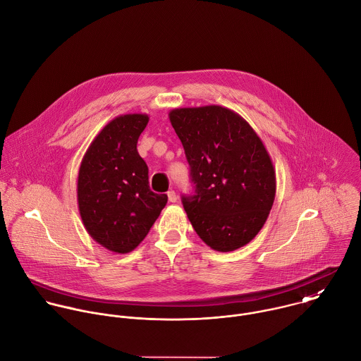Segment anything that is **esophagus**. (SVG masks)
<instances>
[{
	"label": "esophagus",
	"mask_w": 361,
	"mask_h": 361,
	"mask_svg": "<svg viewBox=\"0 0 361 361\" xmlns=\"http://www.w3.org/2000/svg\"><path fill=\"white\" fill-rule=\"evenodd\" d=\"M168 200H169L171 203H175V202L178 200V196H176V193H175L173 190H169V192H168Z\"/></svg>",
	"instance_id": "esophagus-1"
}]
</instances>
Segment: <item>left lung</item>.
<instances>
[{"instance_id":"left-lung-1","label":"left lung","mask_w":361,"mask_h":361,"mask_svg":"<svg viewBox=\"0 0 361 361\" xmlns=\"http://www.w3.org/2000/svg\"><path fill=\"white\" fill-rule=\"evenodd\" d=\"M188 162L195 195L182 203L206 245L231 252L264 226L276 196V171L260 137L237 112L209 105L169 112Z\"/></svg>"}]
</instances>
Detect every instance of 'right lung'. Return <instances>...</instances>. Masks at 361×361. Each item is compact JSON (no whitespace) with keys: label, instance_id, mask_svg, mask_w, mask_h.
I'll return each mask as SVG.
<instances>
[{"label":"right lung","instance_id":"right-lung-1","mask_svg":"<svg viewBox=\"0 0 361 361\" xmlns=\"http://www.w3.org/2000/svg\"><path fill=\"white\" fill-rule=\"evenodd\" d=\"M148 115L128 114L109 121L90 144L80 166L77 202L87 233L115 253H128L144 240L168 202L148 186V168L137 152Z\"/></svg>","mask_w":361,"mask_h":361}]
</instances>
